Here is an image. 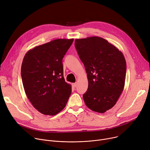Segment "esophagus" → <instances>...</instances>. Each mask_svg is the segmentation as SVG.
Here are the masks:
<instances>
[{"mask_svg": "<svg viewBox=\"0 0 150 150\" xmlns=\"http://www.w3.org/2000/svg\"><path fill=\"white\" fill-rule=\"evenodd\" d=\"M77 83H73V86L74 88H75V87L77 86Z\"/></svg>", "mask_w": 150, "mask_h": 150, "instance_id": "esophagus-1", "label": "esophagus"}]
</instances>
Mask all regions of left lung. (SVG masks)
Instances as JSON below:
<instances>
[{
    "label": "left lung",
    "mask_w": 150,
    "mask_h": 150,
    "mask_svg": "<svg viewBox=\"0 0 150 150\" xmlns=\"http://www.w3.org/2000/svg\"><path fill=\"white\" fill-rule=\"evenodd\" d=\"M74 44L87 73L88 88L83 95L85 105L94 112L105 113L115 105L124 89L125 57L101 37L76 39Z\"/></svg>",
    "instance_id": "8db88e82"
}]
</instances>
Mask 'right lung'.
<instances>
[{"label":"right lung","mask_w":150,"mask_h":150,"mask_svg":"<svg viewBox=\"0 0 150 150\" xmlns=\"http://www.w3.org/2000/svg\"><path fill=\"white\" fill-rule=\"evenodd\" d=\"M74 39H56L29 50L22 62L25 93L33 106L45 115H55L66 106L71 86L63 76L62 59Z\"/></svg>","instance_id":"add662e5"}]
</instances>
